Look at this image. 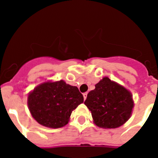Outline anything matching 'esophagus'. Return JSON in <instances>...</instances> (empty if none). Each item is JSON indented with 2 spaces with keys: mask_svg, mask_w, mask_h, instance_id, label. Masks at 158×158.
I'll return each mask as SVG.
<instances>
[{
  "mask_svg": "<svg viewBox=\"0 0 158 158\" xmlns=\"http://www.w3.org/2000/svg\"><path fill=\"white\" fill-rule=\"evenodd\" d=\"M87 93H84L83 94H82V95H83V98H84V100H86V97H87Z\"/></svg>",
  "mask_w": 158,
  "mask_h": 158,
  "instance_id": "34e87169",
  "label": "esophagus"
}]
</instances>
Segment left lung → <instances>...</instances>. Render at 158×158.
I'll list each match as a JSON object with an SVG mask.
<instances>
[{"instance_id": "left-lung-1", "label": "left lung", "mask_w": 158, "mask_h": 158, "mask_svg": "<svg viewBox=\"0 0 158 158\" xmlns=\"http://www.w3.org/2000/svg\"><path fill=\"white\" fill-rule=\"evenodd\" d=\"M85 105L91 111L96 126L115 129L124 125L132 115L134 101L129 89L104 77L87 94Z\"/></svg>"}]
</instances>
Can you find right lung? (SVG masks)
Wrapping results in <instances>:
<instances>
[{"label": "right lung", "mask_w": 158, "mask_h": 158, "mask_svg": "<svg viewBox=\"0 0 158 158\" xmlns=\"http://www.w3.org/2000/svg\"><path fill=\"white\" fill-rule=\"evenodd\" d=\"M83 103L76 86L64 80L47 81L29 92L27 104L31 115L41 126L58 129L69 122L72 110Z\"/></svg>", "instance_id": "1"}]
</instances>
